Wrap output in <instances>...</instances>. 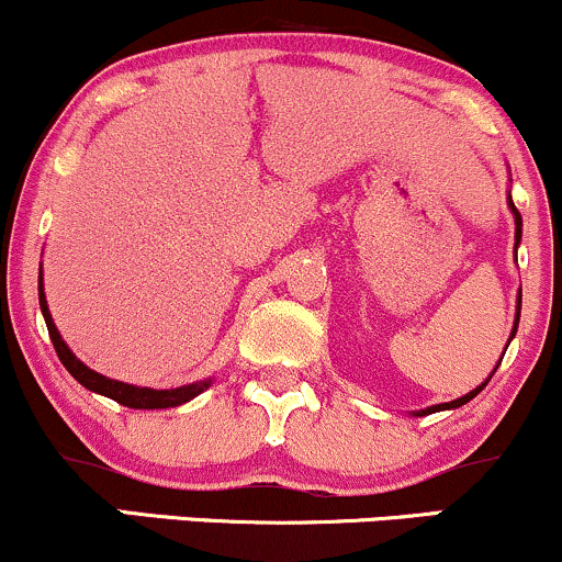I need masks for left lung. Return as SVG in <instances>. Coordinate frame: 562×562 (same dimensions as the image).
<instances>
[{
	"instance_id": "obj_1",
	"label": "left lung",
	"mask_w": 562,
	"mask_h": 562,
	"mask_svg": "<svg viewBox=\"0 0 562 562\" xmlns=\"http://www.w3.org/2000/svg\"><path fill=\"white\" fill-rule=\"evenodd\" d=\"M509 203V211H513V216H515V250H518V243H520V227H524V218H520V214H518V209H515V203H513V198L507 200ZM518 319H520V295H518V314H515V325H513V333H509V340L515 338V333H518ZM502 357H505V353H502ZM502 362V359H499ZM499 367V364H496ZM496 367H494V372H496ZM492 372V375H494ZM492 375H488V380H492ZM486 380V383H488ZM486 383H481L479 389L475 391H470V393H465V396H460V398H454V402H449V404H436V406H428V409H420V412H415L417 417H423V415H430V412H441V409H457V406H462V404H468L470 398H475L479 396V393L486 389Z\"/></svg>"
}]
</instances>
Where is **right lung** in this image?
<instances>
[{
	"instance_id": "right-lung-1",
	"label": "right lung",
	"mask_w": 562,
	"mask_h": 562,
	"mask_svg": "<svg viewBox=\"0 0 562 562\" xmlns=\"http://www.w3.org/2000/svg\"><path fill=\"white\" fill-rule=\"evenodd\" d=\"M38 306H42L49 338H53V346H55L57 357H60L63 367H66L70 375L79 380L83 389L102 393V396H108V398H113V402L128 406V409H169V406L187 404L190 398H195L198 393H203L211 385V380H200V383L182 385V389L156 391V389H139V385H128V383H121V380H111V378L100 375V372L89 370L81 359H76V353L70 351V348L66 346V340L60 338V333H57V327L53 322V314H49L47 299H44L42 282H38Z\"/></svg>"
}]
</instances>
